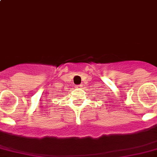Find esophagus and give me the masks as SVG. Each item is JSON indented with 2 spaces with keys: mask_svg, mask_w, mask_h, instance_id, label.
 Segmentation results:
<instances>
[{
  "mask_svg": "<svg viewBox=\"0 0 157 157\" xmlns=\"http://www.w3.org/2000/svg\"><path fill=\"white\" fill-rule=\"evenodd\" d=\"M82 87H83V86H82L81 84H80V85H76V86H75L76 88H81Z\"/></svg>",
  "mask_w": 157,
  "mask_h": 157,
  "instance_id": "1",
  "label": "esophagus"
}]
</instances>
